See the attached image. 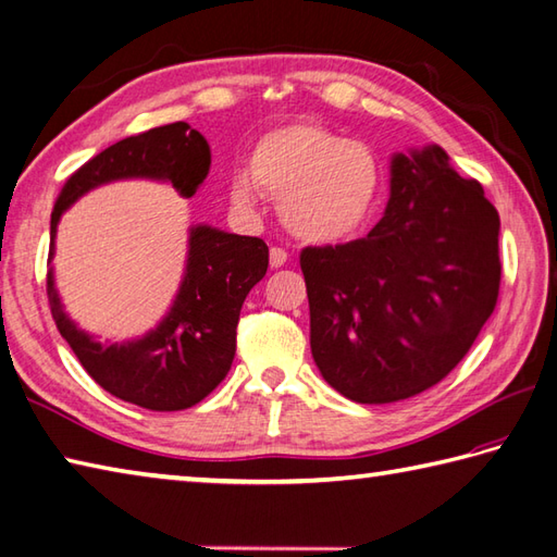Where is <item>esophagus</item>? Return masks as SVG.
<instances>
[{
	"label": "esophagus",
	"mask_w": 557,
	"mask_h": 557,
	"mask_svg": "<svg viewBox=\"0 0 557 557\" xmlns=\"http://www.w3.org/2000/svg\"><path fill=\"white\" fill-rule=\"evenodd\" d=\"M287 263V251L285 248H270V268L272 270H277V268H282Z\"/></svg>",
	"instance_id": "esophagus-1"
}]
</instances>
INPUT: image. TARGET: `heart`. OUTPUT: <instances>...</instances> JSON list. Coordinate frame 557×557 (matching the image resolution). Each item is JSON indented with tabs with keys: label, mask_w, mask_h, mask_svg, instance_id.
Returning a JSON list of instances; mask_svg holds the SVG:
<instances>
[{
	"label": "heart",
	"mask_w": 557,
	"mask_h": 557,
	"mask_svg": "<svg viewBox=\"0 0 557 557\" xmlns=\"http://www.w3.org/2000/svg\"><path fill=\"white\" fill-rule=\"evenodd\" d=\"M385 188L377 152L313 122H292L260 136L246 172L230 176L234 210L251 215L258 194L277 198L280 220L306 244L330 246L357 236L375 215Z\"/></svg>",
	"instance_id": "b5f03b06"
}]
</instances>
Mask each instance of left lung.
Here are the masks:
<instances>
[{"label": "left lung", "instance_id": "obj_1", "mask_svg": "<svg viewBox=\"0 0 557 557\" xmlns=\"http://www.w3.org/2000/svg\"><path fill=\"white\" fill-rule=\"evenodd\" d=\"M500 218L441 146L395 152L363 239L301 251L318 371L359 405L423 393L465 359L500 287Z\"/></svg>", "mask_w": 557, "mask_h": 557}]
</instances>
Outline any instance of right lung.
Returning a JSON list of instances; mask_svg holds the SVG:
<instances>
[{"instance_id":"add662e5","label":"right lung","mask_w":557,"mask_h":557,"mask_svg":"<svg viewBox=\"0 0 557 557\" xmlns=\"http://www.w3.org/2000/svg\"><path fill=\"white\" fill-rule=\"evenodd\" d=\"M210 172V146L186 122L150 128L104 148L69 176L50 220V258L57 224L92 188L122 180L168 182L191 198ZM268 270V246L258 236L222 232L210 224L188 230V253L180 292L162 321L126 342H100L64 311L47 272L52 318L83 369L100 387L152 411H180L198 405L230 373L236 351V323L246 294Z\"/></svg>"}]
</instances>
